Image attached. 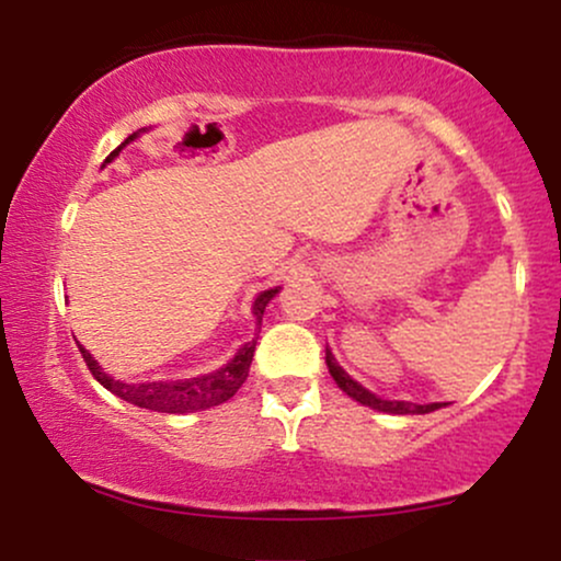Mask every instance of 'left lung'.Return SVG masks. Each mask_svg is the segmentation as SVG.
<instances>
[{
	"label": "left lung",
	"instance_id": "obj_1",
	"mask_svg": "<svg viewBox=\"0 0 561 561\" xmlns=\"http://www.w3.org/2000/svg\"><path fill=\"white\" fill-rule=\"evenodd\" d=\"M327 366H330V375L334 377V382L340 385V390L347 392V396L353 398V401L364 403V405H371V409L377 411H388V414H430V411L440 409V405L446 403H427V405H420V403H409V401H382V398H377L375 392H369L362 385L356 382V379H351L343 371V366L334 362V356L330 351H327Z\"/></svg>",
	"mask_w": 561,
	"mask_h": 561
}]
</instances>
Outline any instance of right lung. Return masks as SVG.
I'll return each instance as SVG.
<instances>
[{
  "instance_id": "obj_1",
  "label": "right lung",
  "mask_w": 561,
  "mask_h": 561,
  "mask_svg": "<svg viewBox=\"0 0 561 561\" xmlns=\"http://www.w3.org/2000/svg\"><path fill=\"white\" fill-rule=\"evenodd\" d=\"M131 139H137V134H131V137H128L121 147H126ZM121 147L107 156L105 163H111V160L118 156ZM276 293H279V289H266V293H261L259 298H255L253 313H255V319H259V324L263 321V308H266V302L272 300ZM253 353H255V340L253 343H244L240 347V353H237V356L231 358L224 369L214 371V375H203V377H192V379H173V382L126 385V382H118V379L107 377L105 371L96 366L94 358L81 347L83 362H87L89 371H92L96 382L105 385L113 396H118L128 403L139 405V409L163 411V414H192V411H203V409H210V405L229 401V398L242 388L244 379H248L250 364H253Z\"/></svg>"
}]
</instances>
